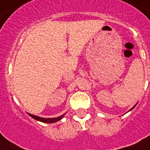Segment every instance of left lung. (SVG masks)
Instances as JSON below:
<instances>
[{
    "instance_id": "obj_1",
    "label": "left lung",
    "mask_w": 150,
    "mask_h": 150,
    "mask_svg": "<svg viewBox=\"0 0 150 150\" xmlns=\"http://www.w3.org/2000/svg\"><path fill=\"white\" fill-rule=\"evenodd\" d=\"M135 107V106H134V107H132V109H131V110H132V109H133V108H134V107Z\"/></svg>"
}]
</instances>
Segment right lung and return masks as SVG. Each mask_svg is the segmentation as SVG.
Here are the masks:
<instances>
[{"label": "right lung", "instance_id": "add662e5", "mask_svg": "<svg viewBox=\"0 0 150 150\" xmlns=\"http://www.w3.org/2000/svg\"><path fill=\"white\" fill-rule=\"evenodd\" d=\"M64 114L63 115H61V116H59L57 117H53V118H44V117H40L36 116V115H33V114H29V115L31 117H33V119L36 120V121H41V122H44V123H54V122H57V121H60L61 119H62L64 117Z\"/></svg>", "mask_w": 150, "mask_h": 150}]
</instances>
